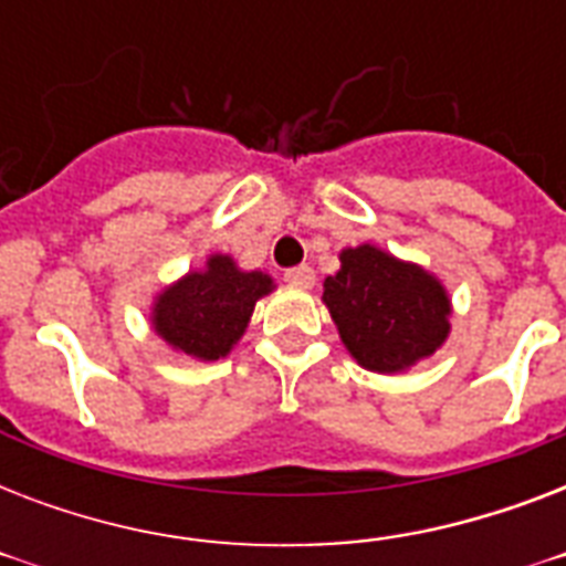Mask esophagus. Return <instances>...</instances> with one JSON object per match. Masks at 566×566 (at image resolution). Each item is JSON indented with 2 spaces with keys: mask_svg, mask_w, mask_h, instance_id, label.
Returning a JSON list of instances; mask_svg holds the SVG:
<instances>
[{
  "mask_svg": "<svg viewBox=\"0 0 566 566\" xmlns=\"http://www.w3.org/2000/svg\"><path fill=\"white\" fill-rule=\"evenodd\" d=\"M284 282L293 284V287H314V282H317V275H314V270H311L308 264H300V266H291V270H284Z\"/></svg>",
  "mask_w": 566,
  "mask_h": 566,
  "instance_id": "obj_1",
  "label": "esophagus"
}]
</instances>
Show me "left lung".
<instances>
[{
	"mask_svg": "<svg viewBox=\"0 0 566 566\" xmlns=\"http://www.w3.org/2000/svg\"><path fill=\"white\" fill-rule=\"evenodd\" d=\"M323 302L364 370L402 373L449 337L447 287L429 270L373 243L340 252V270L323 282Z\"/></svg>",
	"mask_w": 566,
	"mask_h": 566,
	"instance_id": "obj_1",
	"label": "left lung"
}]
</instances>
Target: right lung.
<instances>
[{"label": "right lung", "mask_w": 566, "mask_h": 566, "mask_svg": "<svg viewBox=\"0 0 566 566\" xmlns=\"http://www.w3.org/2000/svg\"><path fill=\"white\" fill-rule=\"evenodd\" d=\"M273 287V279L261 270L247 273L231 255H211L205 270H190L158 293L155 335L199 361L226 358L247 332L255 302Z\"/></svg>", "instance_id": "obj_1"}]
</instances>
